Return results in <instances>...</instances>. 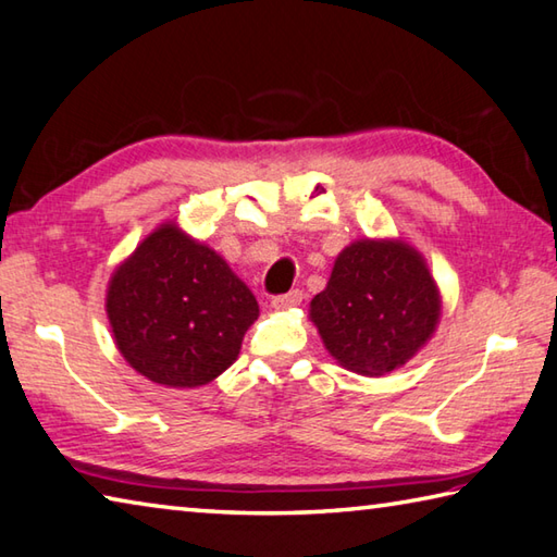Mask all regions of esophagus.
I'll return each instance as SVG.
<instances>
[{"instance_id":"1","label":"esophagus","mask_w":557,"mask_h":557,"mask_svg":"<svg viewBox=\"0 0 557 557\" xmlns=\"http://www.w3.org/2000/svg\"><path fill=\"white\" fill-rule=\"evenodd\" d=\"M302 302V293L300 290H290V293H286V296H276V298H271V308H276V310H288V308H296V306H300Z\"/></svg>"}]
</instances>
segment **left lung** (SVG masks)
<instances>
[{"label":"left lung","instance_id":"obj_1","mask_svg":"<svg viewBox=\"0 0 557 557\" xmlns=\"http://www.w3.org/2000/svg\"><path fill=\"white\" fill-rule=\"evenodd\" d=\"M442 290L422 251L403 237H363L334 259L327 286L310 300V322L346 371L385 375L434 337Z\"/></svg>","mask_w":557,"mask_h":557}]
</instances>
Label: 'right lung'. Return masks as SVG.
I'll return each instance as SVG.
<instances>
[{
	"label": "right lung",
	"instance_id": "obj_1",
	"mask_svg": "<svg viewBox=\"0 0 557 557\" xmlns=\"http://www.w3.org/2000/svg\"><path fill=\"white\" fill-rule=\"evenodd\" d=\"M107 318L133 371L164 387H198L237 361L259 306L213 247L164 220L113 269Z\"/></svg>",
	"mask_w": 557,
	"mask_h": 557
}]
</instances>
